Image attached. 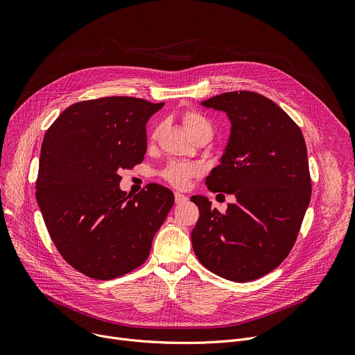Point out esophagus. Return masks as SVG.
I'll list each match as a JSON object with an SVG mask.
<instances>
[{"label":"esophagus","instance_id":"esophagus-1","mask_svg":"<svg viewBox=\"0 0 355 355\" xmlns=\"http://www.w3.org/2000/svg\"><path fill=\"white\" fill-rule=\"evenodd\" d=\"M174 196H175V204H184V202L188 199L184 193H180V192H175Z\"/></svg>","mask_w":355,"mask_h":355}]
</instances>
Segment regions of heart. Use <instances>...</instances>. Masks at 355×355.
I'll return each mask as SVG.
<instances>
[{"instance_id": "obj_1", "label": "heart", "mask_w": 355, "mask_h": 355, "mask_svg": "<svg viewBox=\"0 0 355 355\" xmlns=\"http://www.w3.org/2000/svg\"><path fill=\"white\" fill-rule=\"evenodd\" d=\"M184 128L189 136L198 132H208L212 135V125L211 122L198 111H187L182 115ZM159 129L153 133V137L157 136ZM200 173V168L192 163H182V162H171L166 166L162 171V175L166 181L177 188H184L188 185L189 180Z\"/></svg>"}]
</instances>
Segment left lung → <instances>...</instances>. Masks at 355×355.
Masks as SVG:
<instances>
[{"label": "left lung", "mask_w": 355, "mask_h": 355, "mask_svg": "<svg viewBox=\"0 0 355 355\" xmlns=\"http://www.w3.org/2000/svg\"><path fill=\"white\" fill-rule=\"evenodd\" d=\"M200 105L226 112L230 121L220 164L207 185L233 193L236 202L222 214L207 196L191 198L199 208L191 233L195 256L225 279H257L286 259L309 207L305 139L285 111L257 92H225Z\"/></svg>", "instance_id": "1"}]
</instances>
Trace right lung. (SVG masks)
<instances>
[{"label":"right lung","mask_w":355,"mask_h":355,"mask_svg":"<svg viewBox=\"0 0 355 355\" xmlns=\"http://www.w3.org/2000/svg\"><path fill=\"white\" fill-rule=\"evenodd\" d=\"M141 98L105 96L70 105L44 135L36 199L62 257L95 279L122 277L148 257L174 193L159 184L135 196L119 173L144 159L146 123L163 108Z\"/></svg>","instance_id":"1"}]
</instances>
